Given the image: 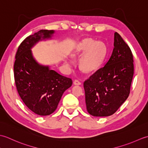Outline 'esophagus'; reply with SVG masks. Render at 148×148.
Segmentation results:
<instances>
[{
    "label": "esophagus",
    "instance_id": "34e87169",
    "mask_svg": "<svg viewBox=\"0 0 148 148\" xmlns=\"http://www.w3.org/2000/svg\"><path fill=\"white\" fill-rule=\"evenodd\" d=\"M74 84L75 85H80V84H81V83L80 82V81H79L78 79H76L74 81Z\"/></svg>",
    "mask_w": 148,
    "mask_h": 148
}]
</instances>
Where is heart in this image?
Wrapping results in <instances>:
<instances>
[{
  "instance_id": "obj_1",
  "label": "heart",
  "mask_w": 148,
  "mask_h": 148,
  "mask_svg": "<svg viewBox=\"0 0 148 148\" xmlns=\"http://www.w3.org/2000/svg\"><path fill=\"white\" fill-rule=\"evenodd\" d=\"M107 54V46L102 41H97L93 39H84L76 45L72 55L74 57H81L79 65L83 71L90 72L97 71L104 60ZM65 64L71 67L72 62L66 58Z\"/></svg>"
}]
</instances>
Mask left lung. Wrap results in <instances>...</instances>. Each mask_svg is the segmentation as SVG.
I'll return each instance as SVG.
<instances>
[{"label":"left lung","instance_id":"obj_1","mask_svg":"<svg viewBox=\"0 0 148 148\" xmlns=\"http://www.w3.org/2000/svg\"><path fill=\"white\" fill-rule=\"evenodd\" d=\"M133 63L129 46L115 32L114 48L108 61L84 83L86 109L90 114L111 116L125 102L134 76Z\"/></svg>","mask_w":148,"mask_h":148}]
</instances>
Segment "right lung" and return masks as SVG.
Here are the masks:
<instances>
[{
  "label": "right lung",
  "mask_w": 148,
  "mask_h": 148,
  "mask_svg": "<svg viewBox=\"0 0 148 148\" xmlns=\"http://www.w3.org/2000/svg\"><path fill=\"white\" fill-rule=\"evenodd\" d=\"M54 30H40L25 39L18 47L14 76L19 95L35 114L48 116L57 108L63 93L72 86L71 78L63 76L49 65L37 62L32 48L42 40L51 39Z\"/></svg>",
  "instance_id": "right-lung-1"
}]
</instances>
